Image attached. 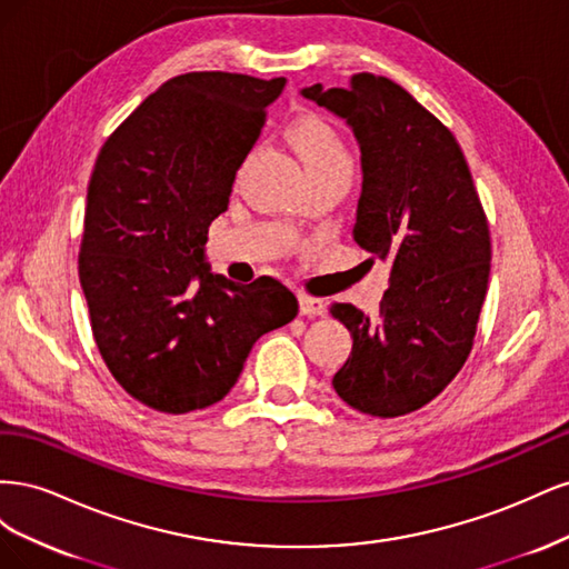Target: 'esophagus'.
Masks as SVG:
<instances>
[{"label": "esophagus", "instance_id": "1", "mask_svg": "<svg viewBox=\"0 0 569 569\" xmlns=\"http://www.w3.org/2000/svg\"><path fill=\"white\" fill-rule=\"evenodd\" d=\"M299 311H301V316L316 318V316H325V313H327V306H325L322 299L301 295V297H299Z\"/></svg>", "mask_w": 569, "mask_h": 569}]
</instances>
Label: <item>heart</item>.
Returning a JSON list of instances; mask_svg holds the SVG:
<instances>
[{
  "label": "heart",
  "instance_id": "1",
  "mask_svg": "<svg viewBox=\"0 0 569 569\" xmlns=\"http://www.w3.org/2000/svg\"><path fill=\"white\" fill-rule=\"evenodd\" d=\"M291 142L299 149L308 170L351 166V153L335 128L320 118H299L289 130Z\"/></svg>",
  "mask_w": 569,
  "mask_h": 569
}]
</instances>
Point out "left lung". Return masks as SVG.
<instances>
[{"label":"left lung","mask_w":569,"mask_h":569,"mask_svg":"<svg viewBox=\"0 0 569 569\" xmlns=\"http://www.w3.org/2000/svg\"><path fill=\"white\" fill-rule=\"evenodd\" d=\"M356 134L363 168L353 239L391 266L380 313L351 303V356L335 391L375 418H399L449 387L472 351L491 270L489 222L453 132L401 84L356 73L347 88L301 90Z\"/></svg>","instance_id":"left-lung-1"}]
</instances>
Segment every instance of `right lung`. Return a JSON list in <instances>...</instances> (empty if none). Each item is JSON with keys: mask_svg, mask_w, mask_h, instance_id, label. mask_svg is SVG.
Here are the masks:
<instances>
[{"mask_svg": "<svg viewBox=\"0 0 569 569\" xmlns=\"http://www.w3.org/2000/svg\"><path fill=\"white\" fill-rule=\"evenodd\" d=\"M284 78H170L101 147L78 256L92 335L132 399L182 416L226 396L258 337L297 318L274 278L237 284L203 263L239 166Z\"/></svg>", "mask_w": 569, "mask_h": 569, "instance_id": "obj_1", "label": "right lung"}]
</instances>
